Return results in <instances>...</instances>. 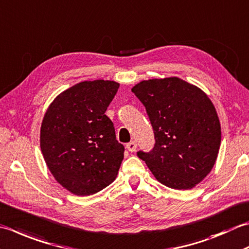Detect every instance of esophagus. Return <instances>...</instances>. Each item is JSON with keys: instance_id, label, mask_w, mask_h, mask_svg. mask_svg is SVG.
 <instances>
[{"instance_id": "esophagus-1", "label": "esophagus", "mask_w": 249, "mask_h": 249, "mask_svg": "<svg viewBox=\"0 0 249 249\" xmlns=\"http://www.w3.org/2000/svg\"><path fill=\"white\" fill-rule=\"evenodd\" d=\"M126 149H127L129 152H134L137 149V143L135 142V141H130V142L126 143Z\"/></svg>"}]
</instances>
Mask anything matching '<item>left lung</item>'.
Returning a JSON list of instances; mask_svg holds the SVG:
<instances>
[{
	"mask_svg": "<svg viewBox=\"0 0 249 249\" xmlns=\"http://www.w3.org/2000/svg\"><path fill=\"white\" fill-rule=\"evenodd\" d=\"M131 91L144 106L154 131L149 152L138 151L164 186L191 189L216 162L221 127L215 107L204 92L178 77L142 81Z\"/></svg>",
	"mask_w": 249,
	"mask_h": 249,
	"instance_id": "obj_1",
	"label": "left lung"
}]
</instances>
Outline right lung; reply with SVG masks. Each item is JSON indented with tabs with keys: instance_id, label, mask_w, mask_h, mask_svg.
<instances>
[{
	"instance_id": "add662e5",
	"label": "right lung",
	"mask_w": 249,
	"mask_h": 249,
	"mask_svg": "<svg viewBox=\"0 0 249 249\" xmlns=\"http://www.w3.org/2000/svg\"><path fill=\"white\" fill-rule=\"evenodd\" d=\"M120 84L82 82L63 91L47 109L41 127V150L55 179L76 196L108 187L119 173L124 145L105 114Z\"/></svg>"
}]
</instances>
